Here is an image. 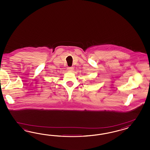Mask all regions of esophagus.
Masks as SVG:
<instances>
[{
    "label": "esophagus",
    "mask_w": 150,
    "mask_h": 150,
    "mask_svg": "<svg viewBox=\"0 0 150 150\" xmlns=\"http://www.w3.org/2000/svg\"><path fill=\"white\" fill-rule=\"evenodd\" d=\"M73 70H74L73 67H68V70L69 71H73Z\"/></svg>",
    "instance_id": "esophagus-1"
}]
</instances>
